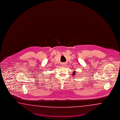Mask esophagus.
<instances>
[{
	"label": "esophagus",
	"mask_w": 120,
	"mask_h": 120,
	"mask_svg": "<svg viewBox=\"0 0 120 120\" xmlns=\"http://www.w3.org/2000/svg\"><path fill=\"white\" fill-rule=\"evenodd\" d=\"M62 65H63V66H65V63H62Z\"/></svg>",
	"instance_id": "obj_1"
}]
</instances>
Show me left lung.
<instances>
[{
    "label": "left lung",
    "instance_id": "1",
    "mask_svg": "<svg viewBox=\"0 0 120 120\" xmlns=\"http://www.w3.org/2000/svg\"><path fill=\"white\" fill-rule=\"evenodd\" d=\"M76 71H74V72H73V75H76Z\"/></svg>",
    "mask_w": 120,
    "mask_h": 120
}]
</instances>
